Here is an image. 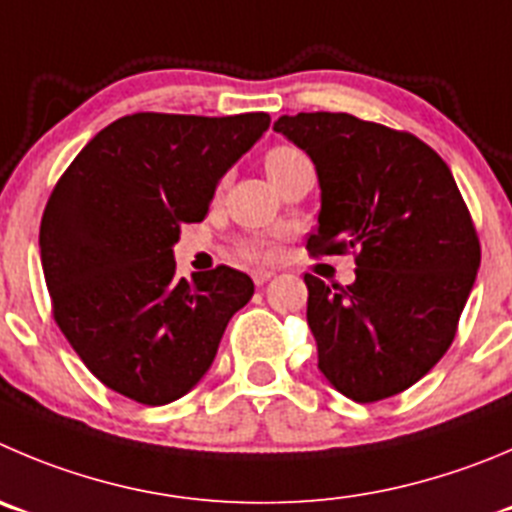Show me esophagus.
<instances>
[{
	"instance_id": "1",
	"label": "esophagus",
	"mask_w": 512,
	"mask_h": 512,
	"mask_svg": "<svg viewBox=\"0 0 512 512\" xmlns=\"http://www.w3.org/2000/svg\"><path fill=\"white\" fill-rule=\"evenodd\" d=\"M272 275H275V270H265V267H260V270H252V280H255V285H265Z\"/></svg>"
}]
</instances>
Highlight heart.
<instances>
[{"instance_id": "b5f03b06", "label": "heart", "mask_w": 512, "mask_h": 512, "mask_svg": "<svg viewBox=\"0 0 512 512\" xmlns=\"http://www.w3.org/2000/svg\"><path fill=\"white\" fill-rule=\"evenodd\" d=\"M303 151H300V148H295V146H272L270 151H267L265 154V169H267V174H275V171H280V169H285V166H290L293 164V161H298V159H303ZM247 255L250 257H255V260H272V257H275V250H272V247H267V245H252L250 250H247Z\"/></svg>"}]
</instances>
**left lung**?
I'll return each mask as SVG.
<instances>
[{"mask_svg": "<svg viewBox=\"0 0 512 512\" xmlns=\"http://www.w3.org/2000/svg\"><path fill=\"white\" fill-rule=\"evenodd\" d=\"M321 181L308 252H353L356 280L305 272L318 366L358 404L417 384L447 353L480 267V237L450 166L414 133L351 113L275 121Z\"/></svg>", "mask_w": 512, "mask_h": 512, "instance_id": "left-lung-1", "label": "left lung"}]
</instances>
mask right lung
Instances as JSON below:
<instances>
[{"mask_svg": "<svg viewBox=\"0 0 512 512\" xmlns=\"http://www.w3.org/2000/svg\"><path fill=\"white\" fill-rule=\"evenodd\" d=\"M267 126V113H133L57 179L40 222L52 318L108 389L161 407L212 366L255 285L227 265L176 278L171 247L184 224L202 222L217 181Z\"/></svg>", "mask_w": 512, "mask_h": 512, "instance_id": "add662e5", "label": "right lung"}]
</instances>
